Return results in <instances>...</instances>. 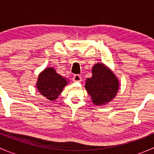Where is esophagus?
<instances>
[{
    "label": "esophagus",
    "instance_id": "1",
    "mask_svg": "<svg viewBox=\"0 0 154 154\" xmlns=\"http://www.w3.org/2000/svg\"><path fill=\"white\" fill-rule=\"evenodd\" d=\"M82 80L81 76L79 75V74H75V75L73 77V81L74 82H80Z\"/></svg>",
    "mask_w": 154,
    "mask_h": 154
}]
</instances>
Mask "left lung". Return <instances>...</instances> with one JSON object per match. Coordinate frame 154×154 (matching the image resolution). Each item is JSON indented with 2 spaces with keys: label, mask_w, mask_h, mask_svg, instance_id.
Here are the masks:
<instances>
[{
  "label": "left lung",
  "mask_w": 154,
  "mask_h": 154,
  "mask_svg": "<svg viewBox=\"0 0 154 154\" xmlns=\"http://www.w3.org/2000/svg\"><path fill=\"white\" fill-rule=\"evenodd\" d=\"M91 71L92 77L87 78L85 88L94 104L97 106L106 104L116 97L119 91V80L114 73L103 63L94 65Z\"/></svg>",
  "instance_id": "obj_1"
}]
</instances>
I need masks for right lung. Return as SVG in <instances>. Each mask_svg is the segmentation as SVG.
I'll use <instances>...</instances> for the list:
<instances>
[{"instance_id": "1", "label": "right lung", "mask_w": 154, "mask_h": 154, "mask_svg": "<svg viewBox=\"0 0 154 154\" xmlns=\"http://www.w3.org/2000/svg\"><path fill=\"white\" fill-rule=\"evenodd\" d=\"M66 78L56 72L54 68H47L39 74L36 88L40 94L49 100H54L68 84Z\"/></svg>"}]
</instances>
